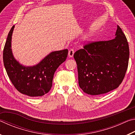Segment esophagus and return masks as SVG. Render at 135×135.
Segmentation results:
<instances>
[{"label":"esophagus","mask_w":135,"mask_h":135,"mask_svg":"<svg viewBox=\"0 0 135 135\" xmlns=\"http://www.w3.org/2000/svg\"><path fill=\"white\" fill-rule=\"evenodd\" d=\"M74 49H71L69 50V51H68V56H69V57H73V55H74Z\"/></svg>","instance_id":"1"}]
</instances>
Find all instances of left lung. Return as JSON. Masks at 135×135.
Instances as JSON below:
<instances>
[{
    "label": "left lung",
    "instance_id": "obj_1",
    "mask_svg": "<svg viewBox=\"0 0 135 135\" xmlns=\"http://www.w3.org/2000/svg\"><path fill=\"white\" fill-rule=\"evenodd\" d=\"M115 36L113 40L86 45L74 54L79 86L87 94L106 93L117 88L124 79L129 63V44L118 26Z\"/></svg>",
    "mask_w": 135,
    "mask_h": 135
}]
</instances>
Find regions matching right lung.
Here are the masks:
<instances>
[{"label":"right lung","mask_w":135,"mask_h":135,"mask_svg":"<svg viewBox=\"0 0 135 135\" xmlns=\"http://www.w3.org/2000/svg\"><path fill=\"white\" fill-rule=\"evenodd\" d=\"M14 27L11 28L8 34L3 49V59L6 73L20 93L31 97H42L51 90L54 73L66 60L68 49L52 52L36 65H22L13 56L11 48Z\"/></svg>","instance_id":"1"}]
</instances>
